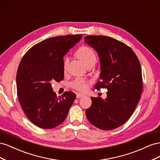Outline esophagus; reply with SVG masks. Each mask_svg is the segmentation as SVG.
<instances>
[{
    "label": "esophagus",
    "instance_id": "obj_1",
    "mask_svg": "<svg viewBox=\"0 0 160 160\" xmlns=\"http://www.w3.org/2000/svg\"><path fill=\"white\" fill-rule=\"evenodd\" d=\"M85 96V95H83V94H81V93H78V94H77V98H83V97H84Z\"/></svg>",
    "mask_w": 160,
    "mask_h": 160
}]
</instances>
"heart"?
I'll return each instance as SVG.
<instances>
[{"mask_svg": "<svg viewBox=\"0 0 160 160\" xmlns=\"http://www.w3.org/2000/svg\"><path fill=\"white\" fill-rule=\"evenodd\" d=\"M77 55L85 65L86 67L93 66L96 63L97 60H98L96 53L91 48L89 47L83 46L81 47L77 51ZM68 63L69 59L67 57L65 59L63 64V68L65 70H66ZM71 86L75 89L80 91H84L88 88L89 81L83 78H79V77H78V78H76L71 82Z\"/></svg>", "mask_w": 160, "mask_h": 160, "instance_id": "obj_1", "label": "heart"}]
</instances>
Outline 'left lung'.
<instances>
[{"label": "left lung", "instance_id": "8db88e82", "mask_svg": "<svg viewBox=\"0 0 160 160\" xmlns=\"http://www.w3.org/2000/svg\"><path fill=\"white\" fill-rule=\"evenodd\" d=\"M85 42L98 52L101 72L96 89L107 88V98H91L85 114L89 122L103 130L119 128L129 119L142 93V68L129 47L109 37L91 35Z\"/></svg>", "mask_w": 160, "mask_h": 160}]
</instances>
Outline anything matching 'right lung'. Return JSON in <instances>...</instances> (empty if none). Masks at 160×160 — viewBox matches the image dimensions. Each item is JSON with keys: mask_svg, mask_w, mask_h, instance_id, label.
<instances>
[{"mask_svg": "<svg viewBox=\"0 0 160 160\" xmlns=\"http://www.w3.org/2000/svg\"><path fill=\"white\" fill-rule=\"evenodd\" d=\"M82 35L47 38L28 50L17 73V95L24 113L31 122L42 129H52L66 119L76 95L66 91L58 98L51 82L64 79L63 57Z\"/></svg>", "mask_w": 160, "mask_h": 160, "instance_id": "add662e5", "label": "right lung"}]
</instances>
